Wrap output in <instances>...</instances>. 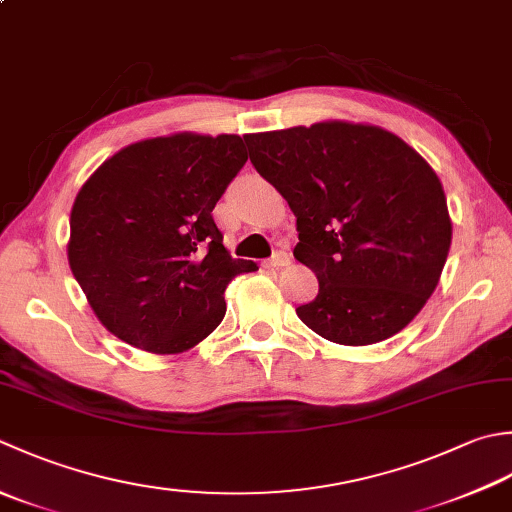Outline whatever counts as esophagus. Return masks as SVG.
<instances>
[{"label":"esophagus","instance_id":"esophagus-1","mask_svg":"<svg viewBox=\"0 0 512 512\" xmlns=\"http://www.w3.org/2000/svg\"><path fill=\"white\" fill-rule=\"evenodd\" d=\"M270 268H284L290 264V255L286 253V250H277V253L268 259L266 262Z\"/></svg>","mask_w":512,"mask_h":512}]
</instances>
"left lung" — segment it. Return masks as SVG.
<instances>
[{"mask_svg":"<svg viewBox=\"0 0 512 512\" xmlns=\"http://www.w3.org/2000/svg\"><path fill=\"white\" fill-rule=\"evenodd\" d=\"M244 139L297 217L295 259L317 275L319 293L299 319L342 346L384 342L413 322L453 239L426 159L386 128L344 119Z\"/></svg>","mask_w":512,"mask_h":512,"instance_id":"left-lung-1","label":"left lung"}]
</instances>
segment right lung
I'll list each match as a JSON object with an SVG mask.
<instances>
[{
	"label": "right lung",
	"mask_w": 512,
	"mask_h": 512,
	"mask_svg": "<svg viewBox=\"0 0 512 512\" xmlns=\"http://www.w3.org/2000/svg\"><path fill=\"white\" fill-rule=\"evenodd\" d=\"M239 135L173 133L119 150L79 188L68 264L99 322L153 355H179L222 324L233 259L213 208L246 164Z\"/></svg>",
	"instance_id": "right-lung-1"
}]
</instances>
